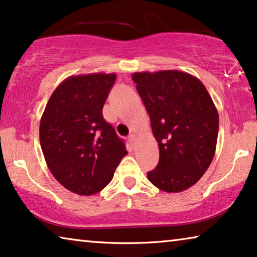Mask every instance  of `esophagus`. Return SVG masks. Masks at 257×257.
Segmentation results:
<instances>
[{"mask_svg": "<svg viewBox=\"0 0 257 257\" xmlns=\"http://www.w3.org/2000/svg\"><path fill=\"white\" fill-rule=\"evenodd\" d=\"M136 139H137L136 134H130V135H129V141H130V142H132V143H135Z\"/></svg>", "mask_w": 257, "mask_h": 257, "instance_id": "esophagus-1", "label": "esophagus"}]
</instances>
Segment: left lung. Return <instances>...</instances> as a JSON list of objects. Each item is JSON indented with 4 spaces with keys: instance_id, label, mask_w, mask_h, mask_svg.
Listing matches in <instances>:
<instances>
[{
    "instance_id": "8db88e82",
    "label": "left lung",
    "mask_w": 257,
    "mask_h": 257,
    "mask_svg": "<svg viewBox=\"0 0 257 257\" xmlns=\"http://www.w3.org/2000/svg\"><path fill=\"white\" fill-rule=\"evenodd\" d=\"M132 78L160 148L148 179L165 192L190 189L215 154L219 114L211 95L199 79L182 71L136 72Z\"/></svg>"
}]
</instances>
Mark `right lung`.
<instances>
[{
    "label": "right lung",
    "instance_id": "add662e5",
    "mask_svg": "<svg viewBox=\"0 0 257 257\" xmlns=\"http://www.w3.org/2000/svg\"><path fill=\"white\" fill-rule=\"evenodd\" d=\"M115 79V73L68 77L42 115L39 141L48 168L65 189L80 196L103 190L128 154L102 116Z\"/></svg>",
    "mask_w": 257,
    "mask_h": 257
}]
</instances>
